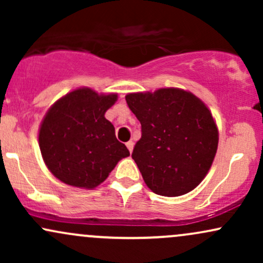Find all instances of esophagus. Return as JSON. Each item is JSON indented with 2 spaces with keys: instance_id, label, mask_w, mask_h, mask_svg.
<instances>
[{
  "instance_id": "esophagus-1",
  "label": "esophagus",
  "mask_w": 263,
  "mask_h": 263,
  "mask_svg": "<svg viewBox=\"0 0 263 263\" xmlns=\"http://www.w3.org/2000/svg\"><path fill=\"white\" fill-rule=\"evenodd\" d=\"M126 147H127V148H128L129 153H132V151H134V142L128 141L127 143H126Z\"/></svg>"
}]
</instances>
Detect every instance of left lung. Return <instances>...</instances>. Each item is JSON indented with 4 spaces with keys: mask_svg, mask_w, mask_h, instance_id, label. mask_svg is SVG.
Here are the masks:
<instances>
[{
    "mask_svg": "<svg viewBox=\"0 0 263 263\" xmlns=\"http://www.w3.org/2000/svg\"><path fill=\"white\" fill-rule=\"evenodd\" d=\"M126 101L142 126L132 158L146 185L163 197H180L197 188L219 144L209 107L179 87L128 92Z\"/></svg>",
    "mask_w": 263,
    "mask_h": 263,
    "instance_id": "left-lung-1",
    "label": "left lung"
}]
</instances>
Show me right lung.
I'll use <instances>...</instances> for the list:
<instances>
[{"label": "right lung", "mask_w": 263, "mask_h": 263, "mask_svg": "<svg viewBox=\"0 0 263 263\" xmlns=\"http://www.w3.org/2000/svg\"><path fill=\"white\" fill-rule=\"evenodd\" d=\"M117 99L116 92L78 87L58 99L44 115L38 131L39 148L47 168L60 182L95 189L129 156L105 117Z\"/></svg>", "instance_id": "obj_1"}]
</instances>
